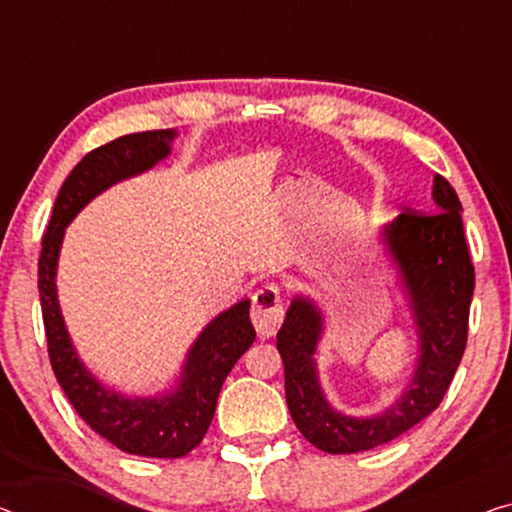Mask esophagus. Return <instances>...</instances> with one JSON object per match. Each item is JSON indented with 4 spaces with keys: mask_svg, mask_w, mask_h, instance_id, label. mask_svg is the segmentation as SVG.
I'll return each mask as SVG.
<instances>
[{
    "mask_svg": "<svg viewBox=\"0 0 512 512\" xmlns=\"http://www.w3.org/2000/svg\"><path fill=\"white\" fill-rule=\"evenodd\" d=\"M250 317H253V326L259 338H271L280 329L282 317H285V310H282V299L278 285L259 287L253 296V310H250Z\"/></svg>",
    "mask_w": 512,
    "mask_h": 512,
    "instance_id": "1",
    "label": "esophagus"
}]
</instances>
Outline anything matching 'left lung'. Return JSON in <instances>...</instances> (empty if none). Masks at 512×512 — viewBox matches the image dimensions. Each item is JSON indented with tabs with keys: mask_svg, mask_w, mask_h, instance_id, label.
<instances>
[{
	"mask_svg": "<svg viewBox=\"0 0 512 512\" xmlns=\"http://www.w3.org/2000/svg\"><path fill=\"white\" fill-rule=\"evenodd\" d=\"M432 202L434 213H400L379 230L418 333L409 384L379 414L347 416L326 400L315 358L324 312L305 294L289 303L278 331L285 398L299 432L319 451L347 455L388 444L430 416L451 386L467 347L474 264L464 239L462 204L439 174H434Z\"/></svg>",
	"mask_w": 512,
	"mask_h": 512,
	"instance_id": "1",
	"label": "left lung"
}]
</instances>
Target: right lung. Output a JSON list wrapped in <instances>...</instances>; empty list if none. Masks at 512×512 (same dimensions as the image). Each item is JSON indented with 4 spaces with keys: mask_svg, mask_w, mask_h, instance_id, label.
Instances as JSON below:
<instances>
[{
    "mask_svg": "<svg viewBox=\"0 0 512 512\" xmlns=\"http://www.w3.org/2000/svg\"><path fill=\"white\" fill-rule=\"evenodd\" d=\"M174 137V128L133 133L89 151L59 190L38 257V296L59 386L91 430L119 451L142 457H183L204 439L223 381L255 342L250 299L234 303L204 326L181 363L179 377L163 393L128 398L101 384L78 356L59 308L57 264L68 223L103 190L170 156Z\"/></svg>",
    "mask_w": 512,
    "mask_h": 512,
    "instance_id": "add662e5",
    "label": "right lung"
}]
</instances>
